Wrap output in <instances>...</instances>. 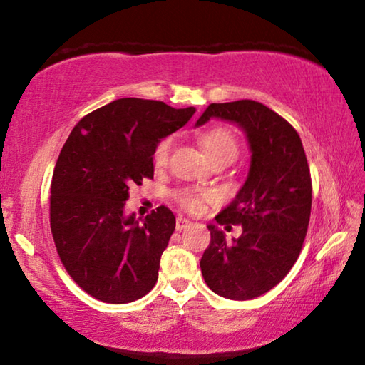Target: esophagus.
<instances>
[{"label": "esophagus", "instance_id": "esophagus-1", "mask_svg": "<svg viewBox=\"0 0 365 365\" xmlns=\"http://www.w3.org/2000/svg\"><path fill=\"white\" fill-rule=\"evenodd\" d=\"M190 225H191V222L188 219H185V217H182V215H178L177 220H175V228L178 232L185 230V228H188Z\"/></svg>", "mask_w": 365, "mask_h": 365}]
</instances>
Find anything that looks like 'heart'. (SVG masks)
<instances>
[{"instance_id":"heart-1","label":"heart","mask_w":365,"mask_h":365,"mask_svg":"<svg viewBox=\"0 0 365 365\" xmlns=\"http://www.w3.org/2000/svg\"><path fill=\"white\" fill-rule=\"evenodd\" d=\"M174 140L172 137H165L159 141L153 151V163L156 168H165L169 163V156L172 151ZM201 146L211 163L222 158L235 159L238 154V141L235 135L224 127L209 128L201 135ZM174 200L183 211L191 214H201L205 209L217 200L215 193L211 190H195V188H182L174 193Z\"/></svg>"}]
</instances>
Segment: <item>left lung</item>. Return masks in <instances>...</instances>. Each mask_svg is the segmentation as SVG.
<instances>
[{
  "mask_svg": "<svg viewBox=\"0 0 365 365\" xmlns=\"http://www.w3.org/2000/svg\"><path fill=\"white\" fill-rule=\"evenodd\" d=\"M211 117L237 122L252 156L243 188L215 217L220 225H242V237L227 243L224 233L209 225L211 243L201 272L214 293L252 299L285 279L299 256L311 217V172L298 132L262 103H212L196 125Z\"/></svg>",
  "mask_w": 365,
  "mask_h": 365,
  "instance_id": "left-lung-1",
  "label": "left lung"
}]
</instances>
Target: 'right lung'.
<instances>
[{"label":"right lung","mask_w":365,"mask_h":365,"mask_svg":"<svg viewBox=\"0 0 365 365\" xmlns=\"http://www.w3.org/2000/svg\"><path fill=\"white\" fill-rule=\"evenodd\" d=\"M195 108L174 109L141 98H120L80 120L59 153L51 178L49 225L72 280L93 298L125 304L158 282L160 256L175 230L159 206L143 224L123 215L128 190L153 178V151Z\"/></svg>","instance_id":"1"}]
</instances>
